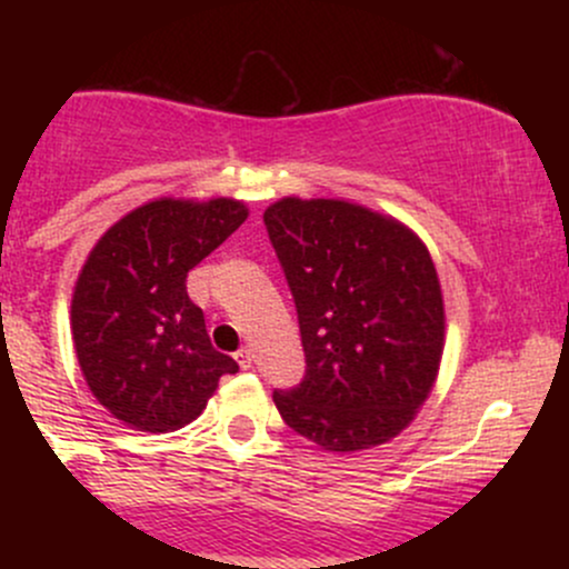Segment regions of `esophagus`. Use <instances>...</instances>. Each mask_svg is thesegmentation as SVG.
<instances>
[{
    "instance_id": "obj_1",
    "label": "esophagus",
    "mask_w": 569,
    "mask_h": 569,
    "mask_svg": "<svg viewBox=\"0 0 569 569\" xmlns=\"http://www.w3.org/2000/svg\"><path fill=\"white\" fill-rule=\"evenodd\" d=\"M234 361L240 363V369H251L253 367V352H251V348H240L238 352H234Z\"/></svg>"
}]
</instances>
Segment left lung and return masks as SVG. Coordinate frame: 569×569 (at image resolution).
<instances>
[{
    "mask_svg": "<svg viewBox=\"0 0 569 569\" xmlns=\"http://www.w3.org/2000/svg\"><path fill=\"white\" fill-rule=\"evenodd\" d=\"M264 227L297 305L305 380L272 401L329 452L396 439L439 375L443 299L426 243L348 200L283 198Z\"/></svg>",
    "mask_w": 569,
    "mask_h": 569,
    "instance_id": "1",
    "label": "left lung"
}]
</instances>
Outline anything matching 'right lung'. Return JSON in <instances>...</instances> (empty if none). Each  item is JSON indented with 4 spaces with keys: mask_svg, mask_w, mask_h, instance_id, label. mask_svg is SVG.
Returning <instances> with one entry per match:
<instances>
[{
    "mask_svg": "<svg viewBox=\"0 0 569 569\" xmlns=\"http://www.w3.org/2000/svg\"><path fill=\"white\" fill-rule=\"evenodd\" d=\"M248 219L240 200L160 198L101 234L71 297V337L90 393L143 433L206 409L238 363L211 345L187 272Z\"/></svg>",
    "mask_w": 569,
    "mask_h": 569,
    "instance_id": "right-lung-1",
    "label": "right lung"
}]
</instances>
